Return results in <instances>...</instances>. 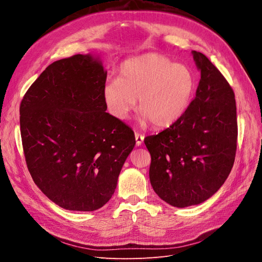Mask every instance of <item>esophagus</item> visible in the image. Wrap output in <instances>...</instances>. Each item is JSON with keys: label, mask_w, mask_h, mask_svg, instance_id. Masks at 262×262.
Returning <instances> with one entry per match:
<instances>
[{"label": "esophagus", "mask_w": 262, "mask_h": 262, "mask_svg": "<svg viewBox=\"0 0 262 262\" xmlns=\"http://www.w3.org/2000/svg\"><path fill=\"white\" fill-rule=\"evenodd\" d=\"M144 141V136L143 134H140L138 132H136V143L138 146H140L142 143H143Z\"/></svg>", "instance_id": "esophagus-1"}]
</instances>
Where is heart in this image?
I'll use <instances>...</instances> for the list:
<instances>
[{"mask_svg":"<svg viewBox=\"0 0 262 262\" xmlns=\"http://www.w3.org/2000/svg\"><path fill=\"white\" fill-rule=\"evenodd\" d=\"M195 90L196 78L189 67L148 53L125 61L119 80L108 81L102 96L110 114L121 120L128 118L139 98L143 120L166 128L185 115Z\"/></svg>","mask_w":262,"mask_h":262,"instance_id":"1","label":"heart"}]
</instances>
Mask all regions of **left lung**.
I'll use <instances>...</instances> for the list:
<instances>
[{"label": "left lung", "instance_id": "obj_1", "mask_svg": "<svg viewBox=\"0 0 262 262\" xmlns=\"http://www.w3.org/2000/svg\"><path fill=\"white\" fill-rule=\"evenodd\" d=\"M201 78L185 115L144 143L150 154L149 181L172 207L208 200L231 172L237 147L234 91L201 52L192 51Z\"/></svg>", "mask_w": 262, "mask_h": 262}]
</instances>
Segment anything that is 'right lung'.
Segmentation results:
<instances>
[{
  "instance_id": "obj_1",
  "label": "right lung",
  "mask_w": 262,
  "mask_h": 262,
  "mask_svg": "<svg viewBox=\"0 0 262 262\" xmlns=\"http://www.w3.org/2000/svg\"><path fill=\"white\" fill-rule=\"evenodd\" d=\"M106 78L98 59L75 54L51 63L20 102L27 168L63 209L90 212L105 205L136 145L130 126L106 113Z\"/></svg>"
}]
</instances>
